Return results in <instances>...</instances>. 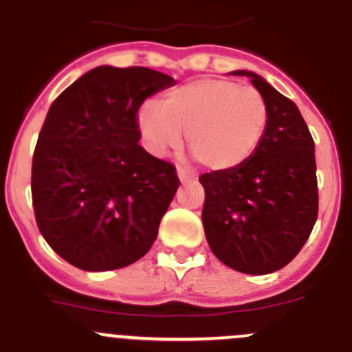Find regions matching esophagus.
I'll return each mask as SVG.
<instances>
[{
	"label": "esophagus",
	"mask_w": 352,
	"mask_h": 352,
	"mask_svg": "<svg viewBox=\"0 0 352 352\" xmlns=\"http://www.w3.org/2000/svg\"><path fill=\"white\" fill-rule=\"evenodd\" d=\"M176 174H178V178H179V182H182V183H186V182H192V179H195V174L190 173V170L186 169V167H183V166H178V169H176Z\"/></svg>",
	"instance_id": "esophagus-1"
}]
</instances>
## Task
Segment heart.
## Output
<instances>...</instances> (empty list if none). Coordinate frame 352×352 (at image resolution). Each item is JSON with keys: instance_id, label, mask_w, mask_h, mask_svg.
<instances>
[{"instance_id": "1", "label": "heart", "mask_w": 352, "mask_h": 352, "mask_svg": "<svg viewBox=\"0 0 352 352\" xmlns=\"http://www.w3.org/2000/svg\"><path fill=\"white\" fill-rule=\"evenodd\" d=\"M267 120L263 96L225 78L193 80L138 111V127L151 153L176 148L186 132L193 157L211 170L243 166L262 141Z\"/></svg>"}]
</instances>
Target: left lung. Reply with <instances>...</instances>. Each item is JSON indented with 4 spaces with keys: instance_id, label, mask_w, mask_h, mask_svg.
I'll return each instance as SVG.
<instances>
[{
    "instance_id": "8db88e82",
    "label": "left lung",
    "mask_w": 352,
    "mask_h": 352,
    "mask_svg": "<svg viewBox=\"0 0 352 352\" xmlns=\"http://www.w3.org/2000/svg\"><path fill=\"white\" fill-rule=\"evenodd\" d=\"M269 111L256 151L239 167L202 174V225L214 256L237 272H276L298 254L318 220L314 141L300 109L253 71Z\"/></svg>"
}]
</instances>
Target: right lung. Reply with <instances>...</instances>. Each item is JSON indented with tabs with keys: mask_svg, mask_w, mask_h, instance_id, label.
<instances>
[{
	"mask_svg": "<svg viewBox=\"0 0 352 352\" xmlns=\"http://www.w3.org/2000/svg\"><path fill=\"white\" fill-rule=\"evenodd\" d=\"M176 80L148 67L98 66L52 102L33 155L31 193L48 246L87 272L148 253L179 186L173 164L138 144V109Z\"/></svg>",
	"mask_w": 352,
	"mask_h": 352,
	"instance_id": "add662e5",
	"label": "right lung"
}]
</instances>
